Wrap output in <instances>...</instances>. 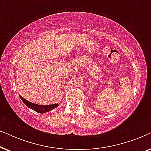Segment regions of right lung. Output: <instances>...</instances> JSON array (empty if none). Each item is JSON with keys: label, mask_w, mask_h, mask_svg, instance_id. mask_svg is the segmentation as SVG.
I'll return each instance as SVG.
<instances>
[{"label": "right lung", "mask_w": 151, "mask_h": 151, "mask_svg": "<svg viewBox=\"0 0 151 151\" xmlns=\"http://www.w3.org/2000/svg\"><path fill=\"white\" fill-rule=\"evenodd\" d=\"M20 99H21L22 102L24 103V104L26 105L27 106L29 107V109H32L33 110L36 111L39 113H44L49 112L55 108H56L59 106V104H53L50 105H38L36 104H34V103L29 102L28 100H25V99L22 98L21 96H19Z\"/></svg>", "instance_id": "right-lung-1"}]
</instances>
